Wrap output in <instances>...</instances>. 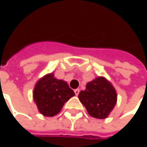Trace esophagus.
Masks as SVG:
<instances>
[{"label":"esophagus","mask_w":147,"mask_h":147,"mask_svg":"<svg viewBox=\"0 0 147 147\" xmlns=\"http://www.w3.org/2000/svg\"><path fill=\"white\" fill-rule=\"evenodd\" d=\"M74 93H75L76 96H78L79 93H80V90H79V89H75V90H74Z\"/></svg>","instance_id":"1"}]
</instances>
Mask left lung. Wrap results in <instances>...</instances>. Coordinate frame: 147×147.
Listing matches in <instances>:
<instances>
[{
	"instance_id": "1",
	"label": "left lung",
	"mask_w": 147,
	"mask_h": 147,
	"mask_svg": "<svg viewBox=\"0 0 147 147\" xmlns=\"http://www.w3.org/2000/svg\"><path fill=\"white\" fill-rule=\"evenodd\" d=\"M79 99L91 116L105 119L116 104L117 94L110 81L99 76L86 84V90L80 92Z\"/></svg>"
}]
</instances>
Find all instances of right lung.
<instances>
[{
    "label": "right lung",
    "mask_w": 147,
    "mask_h": 147,
    "mask_svg": "<svg viewBox=\"0 0 147 147\" xmlns=\"http://www.w3.org/2000/svg\"><path fill=\"white\" fill-rule=\"evenodd\" d=\"M74 95L67 83L55 78L53 73L39 79L33 90V100L38 111L45 116L57 115L65 103Z\"/></svg>",
    "instance_id": "obj_1"
}]
</instances>
